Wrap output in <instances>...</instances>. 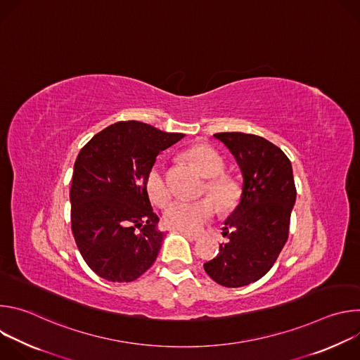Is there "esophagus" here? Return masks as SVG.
Instances as JSON below:
<instances>
[{
    "label": "esophagus",
    "instance_id": "obj_1",
    "mask_svg": "<svg viewBox=\"0 0 360 360\" xmlns=\"http://www.w3.org/2000/svg\"><path fill=\"white\" fill-rule=\"evenodd\" d=\"M184 235H186L191 240H199L202 238V233H192V232H184Z\"/></svg>",
    "mask_w": 360,
    "mask_h": 360
}]
</instances>
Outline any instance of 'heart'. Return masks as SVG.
Returning a JSON list of instances; mask_svg holds the SVG:
<instances>
[{
	"label": "heart",
	"instance_id": "1",
	"mask_svg": "<svg viewBox=\"0 0 360 360\" xmlns=\"http://www.w3.org/2000/svg\"><path fill=\"white\" fill-rule=\"evenodd\" d=\"M184 157L195 165L203 178H208L203 191L210 198L215 200L221 210H232L240 192L233 179L221 175L225 169V162L219 153L208 145H195L184 153ZM146 191L150 200L158 207H165L171 199V189L160 162L153 165L148 174ZM211 199L203 198L193 202L174 200L164 211L165 226L186 232L200 229L215 214V205Z\"/></svg>",
	"mask_w": 360,
	"mask_h": 360
}]
</instances>
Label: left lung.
Instances as JSON below:
<instances>
[{
    "instance_id": "obj_1",
    "label": "left lung",
    "mask_w": 360,
    "mask_h": 360,
    "mask_svg": "<svg viewBox=\"0 0 360 360\" xmlns=\"http://www.w3.org/2000/svg\"><path fill=\"white\" fill-rule=\"evenodd\" d=\"M214 136L235 157L243 184L222 232L229 240L203 268L217 283L240 288L259 281L276 262L288 240L296 188L289 158L272 142L243 132Z\"/></svg>"
}]
</instances>
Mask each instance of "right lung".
Returning a JSON list of instances; mask_svg holds the SVG:
<instances>
[{
	"label": "right lung",
	"instance_id": "right-lung-1",
	"mask_svg": "<svg viewBox=\"0 0 360 360\" xmlns=\"http://www.w3.org/2000/svg\"><path fill=\"white\" fill-rule=\"evenodd\" d=\"M184 136L121 121L79 150L70 191L71 228L84 261L98 276L132 282L155 262L164 232L157 228L146 178L160 153Z\"/></svg>",
	"mask_w": 360,
	"mask_h": 360
}]
</instances>
